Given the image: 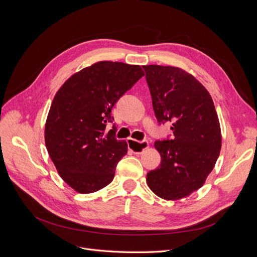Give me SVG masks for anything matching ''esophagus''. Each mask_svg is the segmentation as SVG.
<instances>
[{
	"label": "esophagus",
	"instance_id": "obj_1",
	"mask_svg": "<svg viewBox=\"0 0 257 257\" xmlns=\"http://www.w3.org/2000/svg\"><path fill=\"white\" fill-rule=\"evenodd\" d=\"M127 146H128V149L136 154H139L144 152L146 149L149 148V143L147 141H143V142H137L133 138H128L127 139Z\"/></svg>",
	"mask_w": 257,
	"mask_h": 257
}]
</instances>
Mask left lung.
<instances>
[{"mask_svg":"<svg viewBox=\"0 0 257 257\" xmlns=\"http://www.w3.org/2000/svg\"><path fill=\"white\" fill-rule=\"evenodd\" d=\"M143 67L155 116L172 123L174 134L154 143L161 165L147 174V184L163 199H181L203 186L219 158V118L211 95L193 75L174 66Z\"/></svg>","mask_w":257,"mask_h":257,"instance_id":"8db88e82","label":"left lung"}]
</instances>
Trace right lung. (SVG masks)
<instances>
[{
	"label": "right lung",
	"mask_w": 257,
	"mask_h": 257,
	"mask_svg": "<svg viewBox=\"0 0 257 257\" xmlns=\"http://www.w3.org/2000/svg\"><path fill=\"white\" fill-rule=\"evenodd\" d=\"M145 75L139 65L100 61L63 83L45 124V144L60 177L81 194L109 184L127 144L115 138L111 109Z\"/></svg>",
	"instance_id": "add662e5"
}]
</instances>
